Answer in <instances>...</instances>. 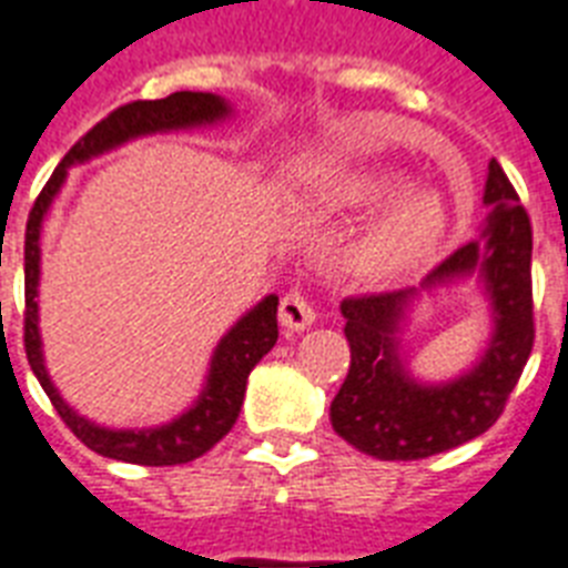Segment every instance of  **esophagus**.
Wrapping results in <instances>:
<instances>
[{
    "mask_svg": "<svg viewBox=\"0 0 568 568\" xmlns=\"http://www.w3.org/2000/svg\"><path fill=\"white\" fill-rule=\"evenodd\" d=\"M281 325L290 331H305L313 320H316V311H313L311 298L298 290H290L287 296L281 298Z\"/></svg>",
    "mask_w": 568,
    "mask_h": 568,
    "instance_id": "34e87169",
    "label": "esophagus"
}]
</instances>
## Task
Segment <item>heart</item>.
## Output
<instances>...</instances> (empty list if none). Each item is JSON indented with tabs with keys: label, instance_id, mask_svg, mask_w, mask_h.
<instances>
[{
	"label": "heart",
	"instance_id": "b5f03b06",
	"mask_svg": "<svg viewBox=\"0 0 568 568\" xmlns=\"http://www.w3.org/2000/svg\"><path fill=\"white\" fill-rule=\"evenodd\" d=\"M352 202L375 211L387 207L355 248V263L363 275L396 278L428 261L446 237V207L434 193H407V181L396 172H381L355 184Z\"/></svg>",
	"mask_w": 568,
	"mask_h": 568
}]
</instances>
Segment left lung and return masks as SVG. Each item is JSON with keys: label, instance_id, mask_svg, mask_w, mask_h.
Wrapping results in <instances>:
<instances>
[{"label": "left lung", "instance_id": "obj_1", "mask_svg": "<svg viewBox=\"0 0 568 568\" xmlns=\"http://www.w3.org/2000/svg\"><path fill=\"white\" fill-rule=\"evenodd\" d=\"M484 202L493 207L484 234L437 263L422 287L480 271L494 302L497 334L475 371L448 385H416L397 361V322L416 287L343 298L352 363L331 402V425L348 446L375 460H422L464 446L493 428L534 348L528 211L501 170L489 161Z\"/></svg>", "mask_w": 568, "mask_h": 568}]
</instances>
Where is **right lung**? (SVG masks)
<instances>
[{
    "label": "right lung",
    "instance_id": "obj_1",
    "mask_svg": "<svg viewBox=\"0 0 568 568\" xmlns=\"http://www.w3.org/2000/svg\"><path fill=\"white\" fill-rule=\"evenodd\" d=\"M229 113V104L213 93H170L166 99H140V102L120 104L104 120H99L75 146L63 155V161L54 166L52 179L34 199V207L29 211L26 222V311H22V343H26V357L31 363V372L38 375L40 387L47 389L49 402L63 419V425L75 434L97 455L125 460L138 466H175L190 464L205 452H211L231 425L237 422L243 396H246L248 372L255 369L278 339V296H266L255 311H248L234 328L220 339L213 352L211 375L202 396L184 416H179L170 425L149 430H108L99 428L84 416L67 407L58 389L43 366L38 334V275H40V222L52 205L54 193L61 190L67 179V166L79 161H88L93 155H102L108 149L120 146L125 140L152 134V131L187 129V125H202V122L222 120Z\"/></svg>",
    "mask_w": 568,
    "mask_h": 568
}]
</instances>
